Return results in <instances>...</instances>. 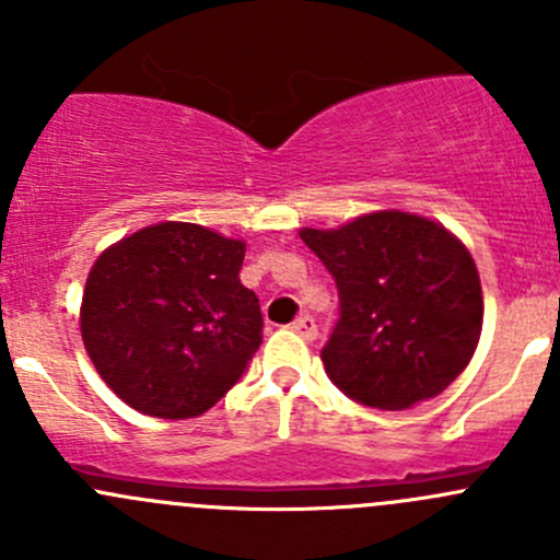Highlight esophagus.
I'll return each mask as SVG.
<instances>
[{"label": "esophagus", "mask_w": 560, "mask_h": 560, "mask_svg": "<svg viewBox=\"0 0 560 560\" xmlns=\"http://www.w3.org/2000/svg\"><path fill=\"white\" fill-rule=\"evenodd\" d=\"M292 330H295L301 338H306V341H314V338L319 336V330H316V322L308 314L298 316V319L292 322Z\"/></svg>", "instance_id": "1"}]
</instances>
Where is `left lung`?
Wrapping results in <instances>:
<instances>
[{
    "label": "left lung",
    "mask_w": 560,
    "mask_h": 560,
    "mask_svg": "<svg viewBox=\"0 0 560 560\" xmlns=\"http://www.w3.org/2000/svg\"><path fill=\"white\" fill-rule=\"evenodd\" d=\"M301 238L336 279L341 316L322 349L352 400L400 411L436 398L471 360L482 287L468 248L425 217L376 211Z\"/></svg>",
    "instance_id": "1"
}]
</instances>
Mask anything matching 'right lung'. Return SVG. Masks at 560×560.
I'll return each instance as SVG.
<instances>
[{"instance_id":"add662e5","label":"right lung","mask_w":560,"mask_h":560,"mask_svg":"<svg viewBox=\"0 0 560 560\" xmlns=\"http://www.w3.org/2000/svg\"><path fill=\"white\" fill-rule=\"evenodd\" d=\"M244 254V241L189 222L151 224L100 254L81 336L124 404L189 420L244 376L262 343L259 301L238 276Z\"/></svg>"}]
</instances>
